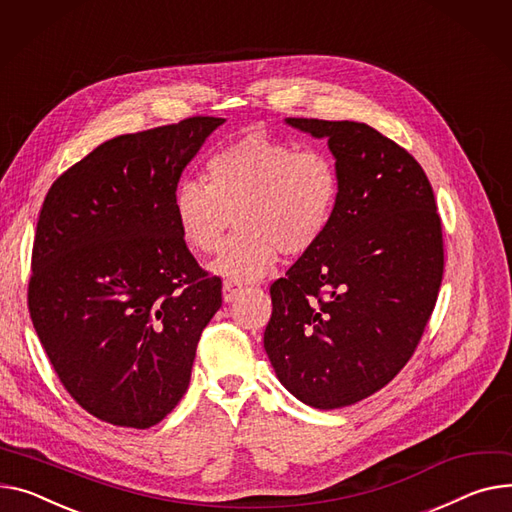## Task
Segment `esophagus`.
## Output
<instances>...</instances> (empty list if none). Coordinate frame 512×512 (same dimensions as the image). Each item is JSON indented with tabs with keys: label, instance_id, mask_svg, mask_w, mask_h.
I'll return each mask as SVG.
<instances>
[{
	"label": "esophagus",
	"instance_id": "34e87169",
	"mask_svg": "<svg viewBox=\"0 0 512 512\" xmlns=\"http://www.w3.org/2000/svg\"><path fill=\"white\" fill-rule=\"evenodd\" d=\"M243 290V284H238L236 280H226L224 286H222V296H224V302H230L234 300L238 294H241Z\"/></svg>",
	"mask_w": 512,
	"mask_h": 512
}]
</instances>
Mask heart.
<instances>
[{"label":"heart","mask_w":512,"mask_h":512,"mask_svg":"<svg viewBox=\"0 0 512 512\" xmlns=\"http://www.w3.org/2000/svg\"><path fill=\"white\" fill-rule=\"evenodd\" d=\"M206 173L208 183H177L173 218L193 251L212 255L234 214L238 230L214 263L224 276H265L280 253L311 251L333 220L339 177L331 156L319 148L247 131L210 154Z\"/></svg>","instance_id":"b5f03b06"}]
</instances>
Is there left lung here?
<instances>
[{
	"mask_svg": "<svg viewBox=\"0 0 512 512\" xmlns=\"http://www.w3.org/2000/svg\"><path fill=\"white\" fill-rule=\"evenodd\" d=\"M327 138L339 197L321 241L269 288L265 352L282 385L337 410L389 385L438 298L445 245L418 160L366 123L288 117Z\"/></svg>",
	"mask_w": 512,
	"mask_h": 512,
	"instance_id": "1",
	"label": "left lung"
}]
</instances>
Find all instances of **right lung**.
Here are the masks:
<instances>
[{
    "instance_id": "obj_1",
    "label": "right lung",
    "mask_w": 512,
    "mask_h": 512,
    "mask_svg": "<svg viewBox=\"0 0 512 512\" xmlns=\"http://www.w3.org/2000/svg\"><path fill=\"white\" fill-rule=\"evenodd\" d=\"M220 117L100 144L51 185L32 245L28 313L65 391L94 418L150 428L175 410L222 280L173 218L183 168Z\"/></svg>"
}]
</instances>
